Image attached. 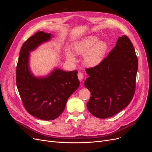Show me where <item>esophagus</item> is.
Masks as SVG:
<instances>
[{
  "instance_id": "1",
  "label": "esophagus",
  "mask_w": 152,
  "mask_h": 152,
  "mask_svg": "<svg viewBox=\"0 0 152 152\" xmlns=\"http://www.w3.org/2000/svg\"><path fill=\"white\" fill-rule=\"evenodd\" d=\"M78 79H79V80H82V79H84V75L83 73L81 72H79L78 73Z\"/></svg>"
}]
</instances>
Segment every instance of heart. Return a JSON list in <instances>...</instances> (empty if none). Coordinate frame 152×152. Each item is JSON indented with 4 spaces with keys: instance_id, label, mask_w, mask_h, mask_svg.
Here are the masks:
<instances>
[{
    "instance_id": "1",
    "label": "heart",
    "mask_w": 152,
    "mask_h": 152,
    "mask_svg": "<svg viewBox=\"0 0 152 152\" xmlns=\"http://www.w3.org/2000/svg\"><path fill=\"white\" fill-rule=\"evenodd\" d=\"M97 35H87L73 44V50L79 56H83L82 61L87 68H95L99 65L104 59L108 49V44L104 40H99ZM66 59L72 62L76 61V58L72 50L67 48L65 51Z\"/></svg>"
}]
</instances>
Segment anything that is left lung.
<instances>
[{"mask_svg":"<svg viewBox=\"0 0 152 152\" xmlns=\"http://www.w3.org/2000/svg\"><path fill=\"white\" fill-rule=\"evenodd\" d=\"M86 71L89 77L84 86L91 92L87 108L94 117H111L130 103L135 92L137 58L126 35L118 38L99 65Z\"/></svg>","mask_w":152,"mask_h":152,"instance_id":"left-lung-1","label":"left lung"}]
</instances>
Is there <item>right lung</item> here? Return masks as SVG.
Returning a JSON list of instances; mask_svg holds the SVG:
<instances>
[{
    "label": "right lung",
    "instance_id": "right-lung-1",
    "mask_svg": "<svg viewBox=\"0 0 152 152\" xmlns=\"http://www.w3.org/2000/svg\"><path fill=\"white\" fill-rule=\"evenodd\" d=\"M51 34L38 31L23 44L16 68V86L26 111L43 121L58 118L67 100L78 89L77 70L66 72L57 67L44 76H35L30 66V53L49 42Z\"/></svg>",
    "mask_w": 152,
    "mask_h": 152
}]
</instances>
